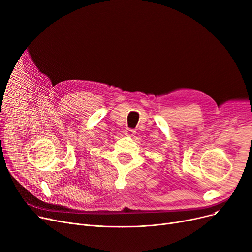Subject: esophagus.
I'll list each match as a JSON object with an SVG mask.
<instances>
[{
    "label": "esophagus",
    "instance_id": "obj_1",
    "mask_svg": "<svg viewBox=\"0 0 252 252\" xmlns=\"http://www.w3.org/2000/svg\"><path fill=\"white\" fill-rule=\"evenodd\" d=\"M134 133H135V131L133 129H130V128H126V130H125V135H127V136H132Z\"/></svg>",
    "mask_w": 252,
    "mask_h": 252
}]
</instances>
